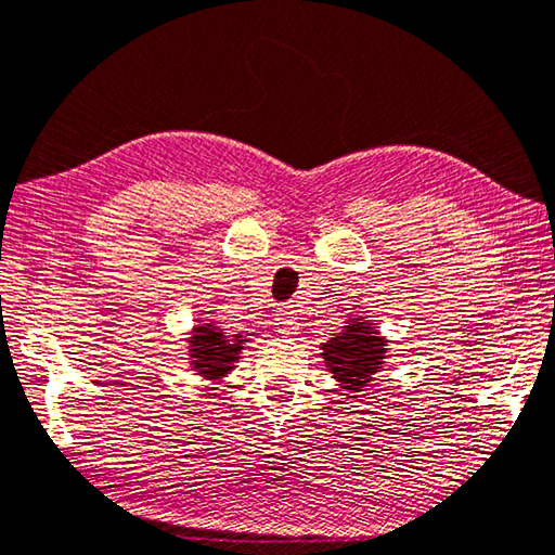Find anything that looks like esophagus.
<instances>
[{
  "label": "esophagus",
  "instance_id": "34e87169",
  "mask_svg": "<svg viewBox=\"0 0 555 555\" xmlns=\"http://www.w3.org/2000/svg\"><path fill=\"white\" fill-rule=\"evenodd\" d=\"M298 330V312L293 308H279L276 312V332L293 334Z\"/></svg>",
  "mask_w": 555,
  "mask_h": 555
}]
</instances>
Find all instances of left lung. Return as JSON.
<instances>
[{"instance_id":"8db88e82","label":"left lung","mask_w":555,"mask_h":555,"mask_svg":"<svg viewBox=\"0 0 555 555\" xmlns=\"http://www.w3.org/2000/svg\"><path fill=\"white\" fill-rule=\"evenodd\" d=\"M358 320V318H356ZM385 339L367 322H351L341 334L322 344V358L344 389H361L371 383L385 358Z\"/></svg>"}]
</instances>
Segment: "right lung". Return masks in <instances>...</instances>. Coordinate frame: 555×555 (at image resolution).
Returning a JSON list of instances; mask_svg holds the SVG:
<instances>
[{"mask_svg":"<svg viewBox=\"0 0 555 555\" xmlns=\"http://www.w3.org/2000/svg\"><path fill=\"white\" fill-rule=\"evenodd\" d=\"M245 341L247 339H243L241 334H225L223 330H216L214 322L199 324L190 336L192 367L204 377L221 379L225 373L233 371Z\"/></svg>","mask_w":555,"mask_h":555,"instance_id":"add662e5","label":"right lung"}]
</instances>
